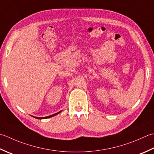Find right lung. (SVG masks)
Instances as JSON below:
<instances>
[{
  "instance_id": "1",
  "label": "right lung",
  "mask_w": 154,
  "mask_h": 154,
  "mask_svg": "<svg viewBox=\"0 0 154 154\" xmlns=\"http://www.w3.org/2000/svg\"><path fill=\"white\" fill-rule=\"evenodd\" d=\"M61 112H62V110H61V111H60L59 112L56 113V114H52V115H51V116H46V117H35V116H32L33 118H36V119H40V120H42V119H46V118H51V117L54 116L58 114L59 113H60Z\"/></svg>"
}]
</instances>
